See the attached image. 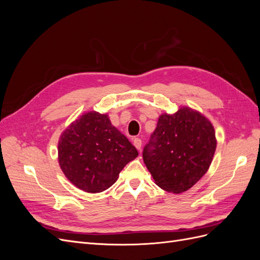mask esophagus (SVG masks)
Wrapping results in <instances>:
<instances>
[{
  "instance_id": "1",
  "label": "esophagus",
  "mask_w": 260,
  "mask_h": 260,
  "mask_svg": "<svg viewBox=\"0 0 260 260\" xmlns=\"http://www.w3.org/2000/svg\"><path fill=\"white\" fill-rule=\"evenodd\" d=\"M133 144H135V146L138 149H141V147H142V140H141L140 138H135L133 139Z\"/></svg>"
}]
</instances>
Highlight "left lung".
<instances>
[{"mask_svg":"<svg viewBox=\"0 0 260 260\" xmlns=\"http://www.w3.org/2000/svg\"><path fill=\"white\" fill-rule=\"evenodd\" d=\"M216 144L211 123L200 113L183 107L158 118L143 148V160L157 185L182 193L206 174Z\"/></svg>","mask_w":260,"mask_h":260,"instance_id":"1","label":"left lung"}]
</instances>
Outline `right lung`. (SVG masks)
<instances>
[{"label":"right lung","instance_id":"right-lung-1","mask_svg":"<svg viewBox=\"0 0 260 260\" xmlns=\"http://www.w3.org/2000/svg\"><path fill=\"white\" fill-rule=\"evenodd\" d=\"M138 154L108 116L96 112L84 114L70 124L58 142L62 172L70 182L89 193L112 186L122 168Z\"/></svg>","mask_w":260,"mask_h":260}]
</instances>
